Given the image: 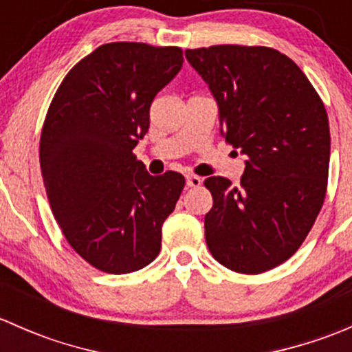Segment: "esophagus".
<instances>
[{"label": "esophagus", "mask_w": 352, "mask_h": 352, "mask_svg": "<svg viewBox=\"0 0 352 352\" xmlns=\"http://www.w3.org/2000/svg\"><path fill=\"white\" fill-rule=\"evenodd\" d=\"M186 180H187V186L189 187H199L202 184V179L197 175H192V173H189V175H186Z\"/></svg>", "instance_id": "1"}]
</instances>
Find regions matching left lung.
Returning <instances> with one entry per match:
<instances>
[{"label": "left lung", "mask_w": 352, "mask_h": 352, "mask_svg": "<svg viewBox=\"0 0 352 352\" xmlns=\"http://www.w3.org/2000/svg\"><path fill=\"white\" fill-rule=\"evenodd\" d=\"M219 107L225 141L247 156L239 186L204 180L212 257L240 274L286 262L310 233L327 192L330 131L320 95L293 59L264 45L187 49Z\"/></svg>", "instance_id": "left-lung-1"}]
</instances>
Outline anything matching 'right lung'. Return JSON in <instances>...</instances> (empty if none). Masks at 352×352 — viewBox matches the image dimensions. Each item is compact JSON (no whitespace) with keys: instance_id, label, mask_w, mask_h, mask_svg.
Returning <instances> with one entry per match:
<instances>
[{"instance_id":"add662e5","label":"right lung","mask_w":352,"mask_h":352,"mask_svg":"<svg viewBox=\"0 0 352 352\" xmlns=\"http://www.w3.org/2000/svg\"><path fill=\"white\" fill-rule=\"evenodd\" d=\"M182 63L180 47L110 42L71 67L49 105L38 144L49 204L67 243L98 271L127 274L160 254L186 179L150 175L133 150Z\"/></svg>"}]
</instances>
